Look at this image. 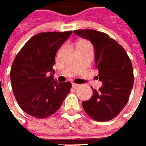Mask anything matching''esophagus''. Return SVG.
Segmentation results:
<instances>
[{
	"mask_svg": "<svg viewBox=\"0 0 146 146\" xmlns=\"http://www.w3.org/2000/svg\"><path fill=\"white\" fill-rule=\"evenodd\" d=\"M72 87H74V89H77L80 87V85H77V84H72Z\"/></svg>",
	"mask_w": 146,
	"mask_h": 146,
	"instance_id": "esophagus-1",
	"label": "esophagus"
}]
</instances>
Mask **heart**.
<instances>
[{"instance_id":"heart-1","label":"heart","mask_w":146,"mask_h":146,"mask_svg":"<svg viewBox=\"0 0 146 146\" xmlns=\"http://www.w3.org/2000/svg\"><path fill=\"white\" fill-rule=\"evenodd\" d=\"M78 44H88V43H87L86 42H84V41H82V42H80Z\"/></svg>"}]
</instances>
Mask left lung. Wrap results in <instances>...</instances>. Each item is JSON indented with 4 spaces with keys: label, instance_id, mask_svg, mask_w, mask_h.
<instances>
[{
    "label": "left lung",
    "instance_id": "left-lung-1",
    "mask_svg": "<svg viewBox=\"0 0 146 146\" xmlns=\"http://www.w3.org/2000/svg\"><path fill=\"white\" fill-rule=\"evenodd\" d=\"M74 33L92 43L97 78L103 82L99 91L93 89V96L82 102V106L95 121L112 120L128 102L134 80L132 62L125 49L109 35L95 30H76Z\"/></svg>",
    "mask_w": 146,
    "mask_h": 146
}]
</instances>
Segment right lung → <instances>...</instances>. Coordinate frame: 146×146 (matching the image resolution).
Listing matches in <instances>:
<instances>
[{
    "label": "right lung",
    "mask_w": 146,
    "mask_h": 146,
    "mask_svg": "<svg viewBox=\"0 0 146 146\" xmlns=\"http://www.w3.org/2000/svg\"><path fill=\"white\" fill-rule=\"evenodd\" d=\"M72 31L41 32L32 36L16 55L10 72L13 94L28 115L44 119L54 114L70 92V82L53 78L55 54Z\"/></svg>",
    "instance_id": "right-lung-1"
}]
</instances>
